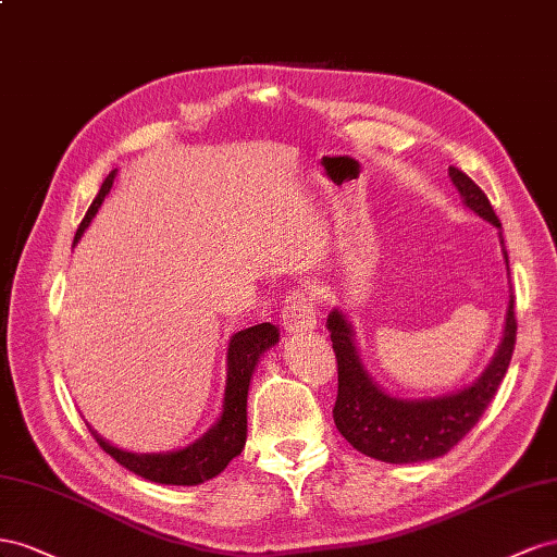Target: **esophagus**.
Listing matches in <instances>:
<instances>
[{
  "label": "esophagus",
  "mask_w": 557,
  "mask_h": 557,
  "mask_svg": "<svg viewBox=\"0 0 557 557\" xmlns=\"http://www.w3.org/2000/svg\"><path fill=\"white\" fill-rule=\"evenodd\" d=\"M282 322L289 333L312 331L317 326L312 296L306 289H294L282 304Z\"/></svg>",
  "instance_id": "esophagus-1"
}]
</instances>
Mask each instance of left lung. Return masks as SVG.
Instances as JSON below:
<instances>
[{
    "label": "left lung",
    "mask_w": 557,
    "mask_h": 557,
    "mask_svg": "<svg viewBox=\"0 0 557 557\" xmlns=\"http://www.w3.org/2000/svg\"><path fill=\"white\" fill-rule=\"evenodd\" d=\"M450 180L469 210L490 221L492 226L502 228L487 196L469 174L450 165ZM326 326L331 331L333 352H336L338 361V396L336 406H333V422H336L338 432L349 446L367 457L389 465H408L441 457L471 432L475 422L483 418L485 408L506 375L518 331L511 296L502 345L485 373L471 387L450 396H441V399L404 401L380 389L369 371L363 369L352 326L347 324L343 312L333 310Z\"/></svg>",
    "instance_id": "obj_1"
}]
</instances>
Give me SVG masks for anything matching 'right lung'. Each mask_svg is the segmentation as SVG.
I'll use <instances>...</instances> for the list:
<instances>
[{
	"label": "right lung",
	"instance_id": "add662e5",
	"mask_svg": "<svg viewBox=\"0 0 557 557\" xmlns=\"http://www.w3.org/2000/svg\"><path fill=\"white\" fill-rule=\"evenodd\" d=\"M111 184H114V172L104 180L98 198L92 200L88 208L82 226H78L74 243L84 235L90 219L98 212L104 196L109 194ZM280 338L277 326L263 322L257 326H249L245 331H237L228 345V383L224 396V412L221 420L205 434L194 446H188L177 453L165 455H135L125 453L116 446H111L104 438L92 432L98 446L116 459L121 467L141 475V479L165 485H198L214 479L216 473L224 471L233 457H237L245 448L247 441V389L257 361L265 349L273 347Z\"/></svg>",
	"mask_w": 557,
	"mask_h": 557
}]
</instances>
